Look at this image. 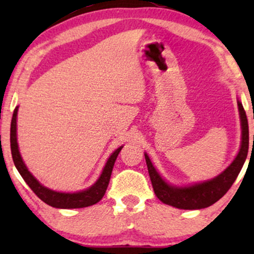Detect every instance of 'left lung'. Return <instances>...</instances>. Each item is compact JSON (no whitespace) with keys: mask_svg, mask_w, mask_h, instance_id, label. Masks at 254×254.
<instances>
[{"mask_svg":"<svg viewBox=\"0 0 254 254\" xmlns=\"http://www.w3.org/2000/svg\"><path fill=\"white\" fill-rule=\"evenodd\" d=\"M238 110L241 114L242 125V144L238 155L234 162L221 175L207 182L194 184L187 187L172 186L159 176L157 170L147 154H144L148 172L150 176L151 185L156 196L163 203L179 208V209H202L214 204L221 199L235 183L239 172L244 165L249 152V124L246 113L242 103L238 100Z\"/></svg>","mask_w":254,"mask_h":254,"instance_id":"8db88e82","label":"left lung"}]
</instances>
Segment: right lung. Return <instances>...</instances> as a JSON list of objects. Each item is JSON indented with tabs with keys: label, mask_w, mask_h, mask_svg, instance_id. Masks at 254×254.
I'll use <instances>...</instances> for the list:
<instances>
[{
	"label": "right lung",
	"mask_w": 254,
	"mask_h": 254,
	"mask_svg": "<svg viewBox=\"0 0 254 254\" xmlns=\"http://www.w3.org/2000/svg\"><path fill=\"white\" fill-rule=\"evenodd\" d=\"M17 111L18 107H16L13 111L12 119H11V127H10V147H11V155L13 163H15L16 169L18 170L20 176L25 180V183L29 185L31 190L36 193V195L43 200L48 206L55 208H62V209H72V208H84L92 206L97 202H99L103 199L104 194L106 192L107 186H109L111 175L114 166V162L121 151L123 147L118 148L110 158L107 159L102 175L98 180L90 187V189L82 190L77 193H61L55 192L47 187L41 185L34 177L31 175V172L27 170L26 165L24 164L22 157H20L18 150V143H17Z\"/></svg>",
	"instance_id": "1"
}]
</instances>
